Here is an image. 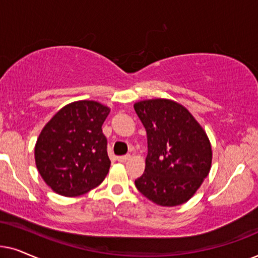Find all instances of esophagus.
<instances>
[{"mask_svg":"<svg viewBox=\"0 0 258 258\" xmlns=\"http://www.w3.org/2000/svg\"><path fill=\"white\" fill-rule=\"evenodd\" d=\"M130 158H131V156H130V154H126V156L118 157V160L120 161V163H126L127 160H130Z\"/></svg>","mask_w":258,"mask_h":258,"instance_id":"34e87169","label":"esophagus"}]
</instances>
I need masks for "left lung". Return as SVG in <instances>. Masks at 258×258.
<instances>
[{"instance_id":"8db88e82","label":"left lung","mask_w":258,"mask_h":258,"mask_svg":"<svg viewBox=\"0 0 258 258\" xmlns=\"http://www.w3.org/2000/svg\"><path fill=\"white\" fill-rule=\"evenodd\" d=\"M135 111L146 130L149 150L137 188L160 207L186 203L211 169L207 132L187 108L170 99L138 101Z\"/></svg>"}]
</instances>
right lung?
<instances>
[{
  "label": "right lung",
  "instance_id": "add662e5",
  "mask_svg": "<svg viewBox=\"0 0 258 258\" xmlns=\"http://www.w3.org/2000/svg\"><path fill=\"white\" fill-rule=\"evenodd\" d=\"M109 111L94 100L74 101L44 125L34 156L37 171L54 192L77 197L107 176L111 160L101 126Z\"/></svg>",
  "mask_w": 258,
  "mask_h": 258
}]
</instances>
